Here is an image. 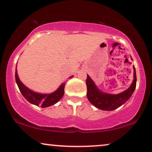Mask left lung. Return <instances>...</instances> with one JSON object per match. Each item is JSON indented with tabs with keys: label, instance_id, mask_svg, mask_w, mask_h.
Wrapping results in <instances>:
<instances>
[{
	"label": "left lung",
	"instance_id": "obj_1",
	"mask_svg": "<svg viewBox=\"0 0 152 152\" xmlns=\"http://www.w3.org/2000/svg\"><path fill=\"white\" fill-rule=\"evenodd\" d=\"M133 82L127 90L118 94H111L104 93L100 91L89 76L87 75L86 80L87 88V96L89 101L96 108L104 111H112L123 105L129 99L136 89V74L134 65L133 66Z\"/></svg>",
	"mask_w": 152,
	"mask_h": 152
}]
</instances>
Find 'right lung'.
Wrapping results in <instances>:
<instances>
[{
    "instance_id": "1",
    "label": "right lung",
    "mask_w": 152,
    "mask_h": 152,
    "mask_svg": "<svg viewBox=\"0 0 152 152\" xmlns=\"http://www.w3.org/2000/svg\"><path fill=\"white\" fill-rule=\"evenodd\" d=\"M74 76L69 77L72 78ZM16 82L18 85L19 90L22 95L25 98L27 101L36 106H40L41 107H48L52 106L59 101L64 95V89L66 83H63L60 87L54 92L51 94H40L35 92L25 86L20 80L17 74V69L15 72Z\"/></svg>"
}]
</instances>
